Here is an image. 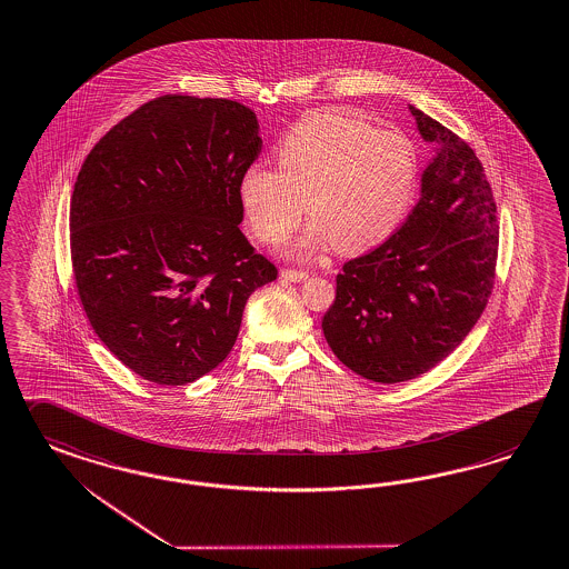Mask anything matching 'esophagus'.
Segmentation results:
<instances>
[{
  "instance_id": "obj_1",
  "label": "esophagus",
  "mask_w": 569,
  "mask_h": 569,
  "mask_svg": "<svg viewBox=\"0 0 569 569\" xmlns=\"http://www.w3.org/2000/svg\"><path fill=\"white\" fill-rule=\"evenodd\" d=\"M280 277L284 278V280H291V282H303L309 278L307 272L303 270H291V268H284L282 272H280Z\"/></svg>"
}]
</instances>
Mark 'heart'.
<instances>
[{"label": "heart", "mask_w": 569, "mask_h": 569, "mask_svg": "<svg viewBox=\"0 0 569 569\" xmlns=\"http://www.w3.org/2000/svg\"><path fill=\"white\" fill-rule=\"evenodd\" d=\"M277 169L249 164L239 200L263 243H280L316 220L292 251L335 243L342 253L376 248L402 222L417 190V154L405 136L336 111L299 119L277 148Z\"/></svg>", "instance_id": "b5f03b06"}]
</instances>
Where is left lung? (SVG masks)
Returning <instances> with one entry per match:
<instances>
[{
	"label": "left lung",
	"mask_w": 569,
	"mask_h": 569,
	"mask_svg": "<svg viewBox=\"0 0 569 569\" xmlns=\"http://www.w3.org/2000/svg\"><path fill=\"white\" fill-rule=\"evenodd\" d=\"M436 147L421 198L381 246L342 266L321 330L365 379L398 383L441 363L481 318L496 282L493 191L462 138L412 104Z\"/></svg>",
	"instance_id": "obj_1"
}]
</instances>
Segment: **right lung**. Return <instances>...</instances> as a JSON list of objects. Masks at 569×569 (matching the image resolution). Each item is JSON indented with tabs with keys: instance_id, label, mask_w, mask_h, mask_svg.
<instances>
[{
	"instance_id": "1",
	"label": "right lung",
	"mask_w": 569,
	"mask_h": 569,
	"mask_svg": "<svg viewBox=\"0 0 569 569\" xmlns=\"http://www.w3.org/2000/svg\"><path fill=\"white\" fill-rule=\"evenodd\" d=\"M258 130L241 102L164 94L107 131L78 173V297L102 345L140 378L183 386L212 371L249 295L277 280L239 229Z\"/></svg>"
}]
</instances>
